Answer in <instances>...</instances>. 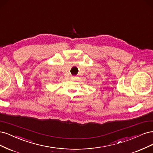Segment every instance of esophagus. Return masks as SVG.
<instances>
[{
  "instance_id": "obj_1",
  "label": "esophagus",
  "mask_w": 153,
  "mask_h": 153,
  "mask_svg": "<svg viewBox=\"0 0 153 153\" xmlns=\"http://www.w3.org/2000/svg\"><path fill=\"white\" fill-rule=\"evenodd\" d=\"M72 79H76V78H77V77H76V76H72L71 77Z\"/></svg>"
}]
</instances>
